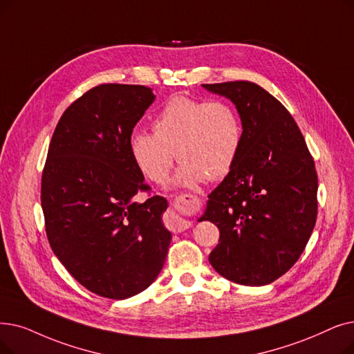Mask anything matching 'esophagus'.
Instances as JSON below:
<instances>
[{"label":"esophagus","instance_id":"1","mask_svg":"<svg viewBox=\"0 0 354 354\" xmlns=\"http://www.w3.org/2000/svg\"><path fill=\"white\" fill-rule=\"evenodd\" d=\"M167 225H169V228L172 230V232L180 233V232H185L187 228L191 227V221L180 217V215L176 214L175 211H171V212H169V217H167Z\"/></svg>","mask_w":354,"mask_h":354}]
</instances>
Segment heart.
Segmentation results:
<instances>
[{
  "label": "heart",
  "instance_id": "b5f03b06",
  "mask_svg": "<svg viewBox=\"0 0 354 354\" xmlns=\"http://www.w3.org/2000/svg\"><path fill=\"white\" fill-rule=\"evenodd\" d=\"M153 133L134 131L130 155L140 172L162 182L178 156L176 187L224 178L234 166L243 142L241 120L224 101H204L185 95L169 100L153 120ZM177 155H174V151Z\"/></svg>",
  "mask_w": 354,
  "mask_h": 354
}]
</instances>
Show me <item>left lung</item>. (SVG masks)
Returning a JSON list of instances; mask_svg holds the SVG:
<instances>
[{
    "mask_svg": "<svg viewBox=\"0 0 354 354\" xmlns=\"http://www.w3.org/2000/svg\"><path fill=\"white\" fill-rule=\"evenodd\" d=\"M203 88L232 101L243 127L239 158L198 220L220 230L208 260L232 282L272 283L297 263L314 230V160L295 120L262 86L236 81Z\"/></svg>",
    "mask_w": 354,
    "mask_h": 354,
    "instance_id": "obj_1",
    "label": "left lung"
}]
</instances>
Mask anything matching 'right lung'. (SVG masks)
Instances as JSON below:
<instances>
[{
  "mask_svg": "<svg viewBox=\"0 0 354 354\" xmlns=\"http://www.w3.org/2000/svg\"><path fill=\"white\" fill-rule=\"evenodd\" d=\"M156 100L143 85L89 89L60 117L41 175V208L50 248L94 294L127 299L158 278L172 234L163 196L149 191L129 149L134 126Z\"/></svg>",
  "mask_w": 354,
  "mask_h": 354,
  "instance_id": "right-lung-1",
  "label": "right lung"
}]
</instances>
